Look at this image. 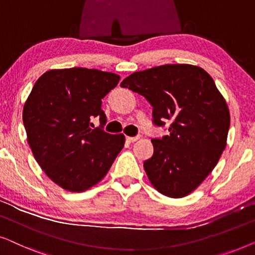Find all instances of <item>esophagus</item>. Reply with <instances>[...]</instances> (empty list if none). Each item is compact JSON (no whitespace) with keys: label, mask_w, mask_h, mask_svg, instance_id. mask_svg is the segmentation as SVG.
<instances>
[{"label":"esophagus","mask_w":255,"mask_h":255,"mask_svg":"<svg viewBox=\"0 0 255 255\" xmlns=\"http://www.w3.org/2000/svg\"><path fill=\"white\" fill-rule=\"evenodd\" d=\"M139 138H140V135H135V137H127V140L130 142H134V141H137Z\"/></svg>","instance_id":"1"}]
</instances>
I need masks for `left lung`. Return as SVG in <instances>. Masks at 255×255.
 <instances>
[{
	"label": "left lung",
	"instance_id": "left-lung-1",
	"mask_svg": "<svg viewBox=\"0 0 255 255\" xmlns=\"http://www.w3.org/2000/svg\"><path fill=\"white\" fill-rule=\"evenodd\" d=\"M121 87L153 107V123H170L168 135L152 139L145 172L159 193L180 198L196 189L217 165L230 128V111L210 75L197 66L162 65L135 72Z\"/></svg>",
	"mask_w": 255,
	"mask_h": 255
}]
</instances>
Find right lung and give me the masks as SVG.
<instances>
[{"mask_svg":"<svg viewBox=\"0 0 255 255\" xmlns=\"http://www.w3.org/2000/svg\"><path fill=\"white\" fill-rule=\"evenodd\" d=\"M121 76L99 69H51L34 83L23 123L34 159L58 186L73 193L99 183L124 147L123 133L103 131L102 99ZM100 117V128L91 120Z\"/></svg>","mask_w":255,"mask_h":255,"instance_id":"add662e5","label":"right lung"}]
</instances>
